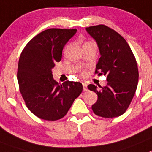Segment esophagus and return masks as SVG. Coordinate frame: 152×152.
<instances>
[{
  "label": "esophagus",
  "mask_w": 152,
  "mask_h": 152,
  "mask_svg": "<svg viewBox=\"0 0 152 152\" xmlns=\"http://www.w3.org/2000/svg\"><path fill=\"white\" fill-rule=\"evenodd\" d=\"M83 91H86L88 90V88H87V85L86 83H83Z\"/></svg>",
  "instance_id": "esophagus-1"
}]
</instances>
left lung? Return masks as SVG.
<instances>
[{
  "mask_svg": "<svg viewBox=\"0 0 152 152\" xmlns=\"http://www.w3.org/2000/svg\"><path fill=\"white\" fill-rule=\"evenodd\" d=\"M87 32L96 41L101 57L95 73L107 75L104 87L90 84L88 89L98 95L93 112L104 118L122 115L129 107L139 81L137 63L126 41L119 33L104 25L87 27Z\"/></svg>",
  "mask_w": 152,
  "mask_h": 152,
  "instance_id": "8db88e82",
  "label": "left lung"
}]
</instances>
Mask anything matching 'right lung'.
Returning <instances> with one entry per match:
<instances>
[{"instance_id":"obj_1","label":"right lung","mask_w":152,"mask_h":152,"mask_svg":"<svg viewBox=\"0 0 152 152\" xmlns=\"http://www.w3.org/2000/svg\"><path fill=\"white\" fill-rule=\"evenodd\" d=\"M77 29L48 28L30 40L20 54L17 70L20 91L33 114L45 120L66 115L83 91L79 82L57 83L52 69L61 61L62 51Z\"/></svg>"}]
</instances>
